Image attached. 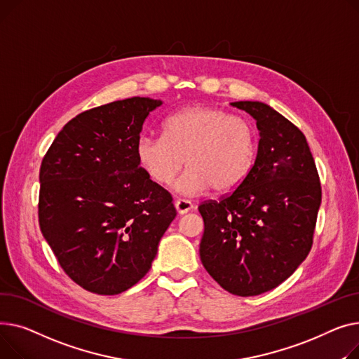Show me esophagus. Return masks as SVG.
Instances as JSON below:
<instances>
[{"label":"esophagus","mask_w":359,"mask_h":359,"mask_svg":"<svg viewBox=\"0 0 359 359\" xmlns=\"http://www.w3.org/2000/svg\"><path fill=\"white\" fill-rule=\"evenodd\" d=\"M175 208H177L178 215L182 216V215H185V213H188V212H191V210L194 208V205H193L191 201L184 200V198H178V200L175 201Z\"/></svg>","instance_id":"obj_1"}]
</instances>
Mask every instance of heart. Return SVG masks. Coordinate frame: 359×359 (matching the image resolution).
Returning <instances> with one entry per match:
<instances>
[{
	"instance_id": "heart-1",
	"label": "heart",
	"mask_w": 359,
	"mask_h": 359,
	"mask_svg": "<svg viewBox=\"0 0 359 359\" xmlns=\"http://www.w3.org/2000/svg\"><path fill=\"white\" fill-rule=\"evenodd\" d=\"M162 130L163 136L144 133L137 139L136 158L144 174L161 185L171 184L187 162L188 170L175 184L184 196L208 188L233 189L255 162V130L243 116L189 105L168 116Z\"/></svg>"
}]
</instances>
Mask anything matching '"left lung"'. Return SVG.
<instances>
[{"label": "left lung", "mask_w": 359, "mask_h": 359, "mask_svg": "<svg viewBox=\"0 0 359 359\" xmlns=\"http://www.w3.org/2000/svg\"><path fill=\"white\" fill-rule=\"evenodd\" d=\"M231 105L257 120L258 154L236 189L200 204V258L220 287L249 297L280 285L309 255L322 187L299 128L268 104Z\"/></svg>", "instance_id": "8db88e82"}]
</instances>
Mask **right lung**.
<instances>
[{"label": "right lung", "mask_w": 359, "mask_h": 359, "mask_svg": "<svg viewBox=\"0 0 359 359\" xmlns=\"http://www.w3.org/2000/svg\"><path fill=\"white\" fill-rule=\"evenodd\" d=\"M161 100L132 97L78 114L40 166L39 224L67 276L100 296L133 287L177 216L171 194L144 174L136 142Z\"/></svg>", "instance_id": "add662e5"}]
</instances>
